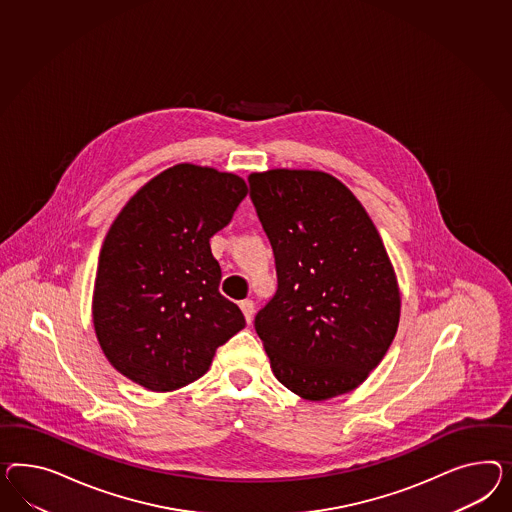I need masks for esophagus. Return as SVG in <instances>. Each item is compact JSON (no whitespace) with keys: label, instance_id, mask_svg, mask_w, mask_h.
<instances>
[{"label":"esophagus","instance_id":"34e87169","mask_svg":"<svg viewBox=\"0 0 512 512\" xmlns=\"http://www.w3.org/2000/svg\"><path fill=\"white\" fill-rule=\"evenodd\" d=\"M240 309H242V313H244V317H246V322L251 324V320H253V313H255V305L251 300H244L242 304H240Z\"/></svg>","mask_w":512,"mask_h":512}]
</instances>
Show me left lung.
<instances>
[{
  "label": "left lung",
  "instance_id": "obj_1",
  "mask_svg": "<svg viewBox=\"0 0 512 512\" xmlns=\"http://www.w3.org/2000/svg\"><path fill=\"white\" fill-rule=\"evenodd\" d=\"M249 195L274 249L276 296L255 330L277 380L305 401L360 387L384 360L401 291L358 197L318 169L251 173Z\"/></svg>",
  "mask_w": 512,
  "mask_h": 512
}]
</instances>
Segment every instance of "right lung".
I'll return each mask as SVG.
<instances>
[{"mask_svg": "<svg viewBox=\"0 0 512 512\" xmlns=\"http://www.w3.org/2000/svg\"><path fill=\"white\" fill-rule=\"evenodd\" d=\"M248 194L246 180L177 164L141 186L98 255L93 326L117 373L166 393L207 373L216 348L246 326L221 296L208 240Z\"/></svg>", "mask_w": 512, "mask_h": 512, "instance_id": "add662e5", "label": "right lung"}]
</instances>
